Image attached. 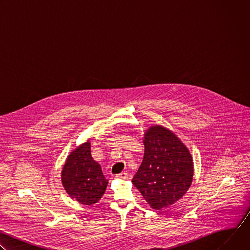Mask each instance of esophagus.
I'll return each instance as SVG.
<instances>
[{
  "mask_svg": "<svg viewBox=\"0 0 250 250\" xmlns=\"http://www.w3.org/2000/svg\"><path fill=\"white\" fill-rule=\"evenodd\" d=\"M116 178H117V179H126V178H127V173L126 172H122L120 174H117Z\"/></svg>",
  "mask_w": 250,
  "mask_h": 250,
  "instance_id": "34e87169",
  "label": "esophagus"
}]
</instances>
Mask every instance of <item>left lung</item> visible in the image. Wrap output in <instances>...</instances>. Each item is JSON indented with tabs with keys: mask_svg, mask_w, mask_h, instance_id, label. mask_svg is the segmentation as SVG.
<instances>
[{
	"mask_svg": "<svg viewBox=\"0 0 250 250\" xmlns=\"http://www.w3.org/2000/svg\"><path fill=\"white\" fill-rule=\"evenodd\" d=\"M144 145V160L131 182L152 208L161 209L180 200L190 188L192 155L177 135L161 125L146 130Z\"/></svg>",
	"mask_w": 250,
	"mask_h": 250,
	"instance_id": "left-lung-1",
	"label": "left lung"
}]
</instances>
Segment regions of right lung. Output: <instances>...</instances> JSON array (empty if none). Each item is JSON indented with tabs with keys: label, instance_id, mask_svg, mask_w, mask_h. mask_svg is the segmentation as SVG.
Segmentation results:
<instances>
[{
	"label": "right lung",
	"instance_id": "add662e5",
	"mask_svg": "<svg viewBox=\"0 0 250 250\" xmlns=\"http://www.w3.org/2000/svg\"><path fill=\"white\" fill-rule=\"evenodd\" d=\"M61 181L69 196L82 205H93L104 195L108 180L101 165L91 155L90 141L70 153L61 172Z\"/></svg>",
	"mask_w": 250,
	"mask_h": 250
}]
</instances>
